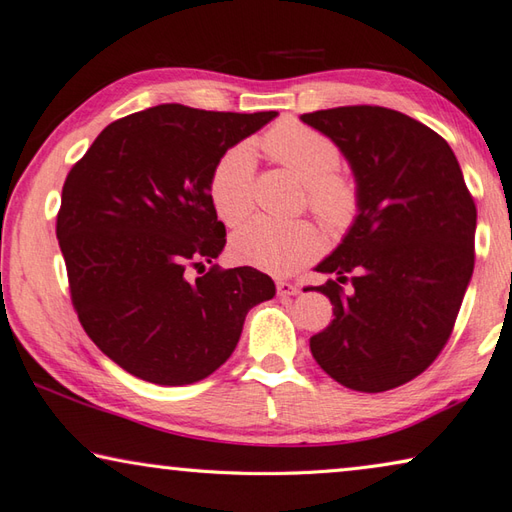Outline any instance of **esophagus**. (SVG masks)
<instances>
[{"label":"esophagus","instance_id":"obj_1","mask_svg":"<svg viewBox=\"0 0 512 512\" xmlns=\"http://www.w3.org/2000/svg\"><path fill=\"white\" fill-rule=\"evenodd\" d=\"M299 284H290V281H277V292L281 297H290V295H299Z\"/></svg>","mask_w":512,"mask_h":512}]
</instances>
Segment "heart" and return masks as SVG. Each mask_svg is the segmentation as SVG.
<instances>
[{
	"mask_svg": "<svg viewBox=\"0 0 512 512\" xmlns=\"http://www.w3.org/2000/svg\"><path fill=\"white\" fill-rule=\"evenodd\" d=\"M259 147L277 165L306 182V204L332 235L350 231L361 213V189L341 171V149L319 129L299 121H279L259 138ZM209 195L224 224H237L255 204V156L248 145H235L217 158L209 178ZM321 237L308 220H277L259 215L231 239L239 264L264 273L292 275L319 253Z\"/></svg>",
	"mask_w": 512,
	"mask_h": 512,
	"instance_id": "b5f03b06",
	"label": "heart"
}]
</instances>
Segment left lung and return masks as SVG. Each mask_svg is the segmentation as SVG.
<instances>
[{"label":"left lung","mask_w":512,"mask_h":512,"mask_svg":"<svg viewBox=\"0 0 512 512\" xmlns=\"http://www.w3.org/2000/svg\"><path fill=\"white\" fill-rule=\"evenodd\" d=\"M301 121L339 145L361 189L350 233L317 266L336 275L317 286L334 319L310 339L312 356L354 391L400 387L436 361L458 319L475 264L473 195L447 140L407 114L345 105Z\"/></svg>","instance_id":"8db88e82"}]
</instances>
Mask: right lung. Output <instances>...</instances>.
I'll use <instances>...</instances> for the list:
<instances>
[{
	"label": "right lung",
	"instance_id": "obj_1",
	"mask_svg": "<svg viewBox=\"0 0 512 512\" xmlns=\"http://www.w3.org/2000/svg\"><path fill=\"white\" fill-rule=\"evenodd\" d=\"M275 116L149 107L107 125L65 178L57 237L72 306L132 376L167 387L211 376L248 310L275 297L273 279L250 266L187 277L226 244L209 195L213 165Z\"/></svg>",
	"mask_w": 512,
	"mask_h": 512
}]
</instances>
